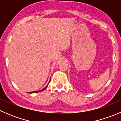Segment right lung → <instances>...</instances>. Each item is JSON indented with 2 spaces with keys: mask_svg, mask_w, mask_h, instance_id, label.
Returning a JSON list of instances; mask_svg holds the SVG:
<instances>
[{
  "mask_svg": "<svg viewBox=\"0 0 121 121\" xmlns=\"http://www.w3.org/2000/svg\"><path fill=\"white\" fill-rule=\"evenodd\" d=\"M47 86H48V85H47ZM47 86H46V87H45V88H44V89H43V90H40V91H43V90H45V89H46V88H47ZM38 92V91H34V92H30V93H35V92Z\"/></svg>",
  "mask_w": 121,
  "mask_h": 121,
  "instance_id": "right-lung-1",
  "label": "right lung"
}]
</instances>
